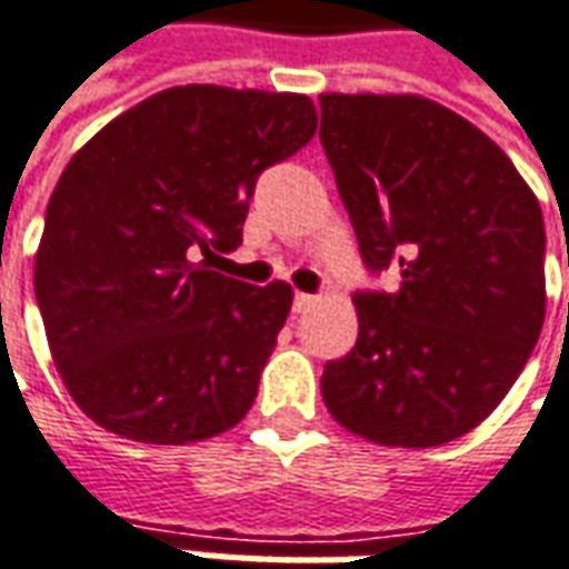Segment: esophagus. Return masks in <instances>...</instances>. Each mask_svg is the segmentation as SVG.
<instances>
[{"label": "esophagus", "instance_id": "obj_1", "mask_svg": "<svg viewBox=\"0 0 569 569\" xmlns=\"http://www.w3.org/2000/svg\"><path fill=\"white\" fill-rule=\"evenodd\" d=\"M315 296H308V292H296V299H292V308L296 311H308L311 305H315Z\"/></svg>", "mask_w": 569, "mask_h": 569}]
</instances>
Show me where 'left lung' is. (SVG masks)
Here are the masks:
<instances>
[{
    "label": "left lung",
    "mask_w": 569,
    "mask_h": 569,
    "mask_svg": "<svg viewBox=\"0 0 569 569\" xmlns=\"http://www.w3.org/2000/svg\"><path fill=\"white\" fill-rule=\"evenodd\" d=\"M320 142L370 270L358 342L320 377L339 427L396 448L446 446L508 396L545 320V220L511 158L415 92H323Z\"/></svg>",
    "instance_id": "1"
}]
</instances>
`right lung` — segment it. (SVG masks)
Returning <instances> with one entry per match:
<instances>
[{"instance_id": "1", "label": "right lung", "mask_w": 569, "mask_h": 569, "mask_svg": "<svg viewBox=\"0 0 569 569\" xmlns=\"http://www.w3.org/2000/svg\"><path fill=\"white\" fill-rule=\"evenodd\" d=\"M301 92L171 87L77 149L46 208L33 286L61 382L102 430L187 446L233 430L292 308L206 261L233 252L258 173L315 137Z\"/></svg>"}]
</instances>
